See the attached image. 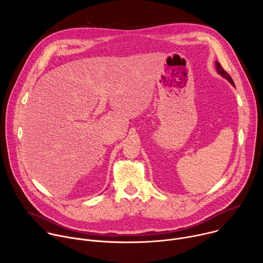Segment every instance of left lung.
<instances>
[{
  "label": "left lung",
  "instance_id": "obj_1",
  "mask_svg": "<svg viewBox=\"0 0 263 263\" xmlns=\"http://www.w3.org/2000/svg\"><path fill=\"white\" fill-rule=\"evenodd\" d=\"M215 66H216V70H217V72L220 74V76H222L223 78H226L233 86H235L234 85V82H233V80H232V78L230 77V74L224 70L222 67H221V65H220V63L218 62V61H215Z\"/></svg>",
  "mask_w": 263,
  "mask_h": 263
}]
</instances>
